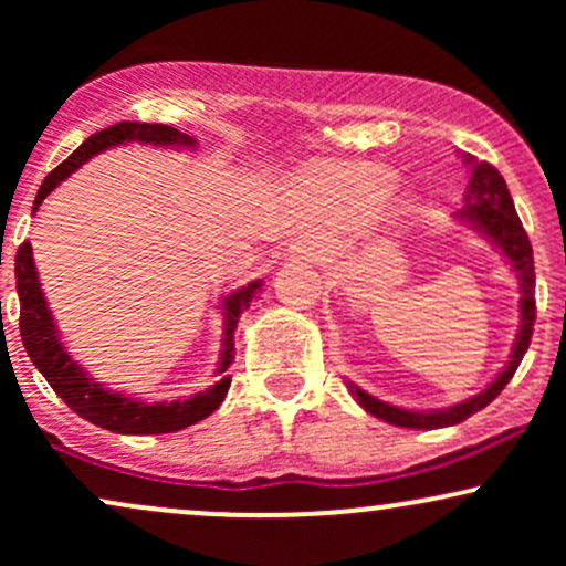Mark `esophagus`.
Wrapping results in <instances>:
<instances>
[{"label":"esophagus","mask_w":566,"mask_h":566,"mask_svg":"<svg viewBox=\"0 0 566 566\" xmlns=\"http://www.w3.org/2000/svg\"><path fill=\"white\" fill-rule=\"evenodd\" d=\"M290 252L295 258H301V261H319L322 244L314 242V239H297V242H292Z\"/></svg>","instance_id":"obj_1"}]
</instances>
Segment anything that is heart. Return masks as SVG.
Listing matches in <instances>:
<instances>
[{
    "mask_svg": "<svg viewBox=\"0 0 566 566\" xmlns=\"http://www.w3.org/2000/svg\"><path fill=\"white\" fill-rule=\"evenodd\" d=\"M396 175L382 165H329L308 175L305 186L337 216H365L391 193Z\"/></svg>",
    "mask_w": 566,
    "mask_h": 566,
    "instance_id": "1",
    "label": "heart"
}]
</instances>
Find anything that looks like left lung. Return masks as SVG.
I'll list each match as a JSON object with an SVG mask.
<instances>
[{
	"instance_id": "obj_1",
	"label": "left lung",
	"mask_w": 566,
	"mask_h": 566,
	"mask_svg": "<svg viewBox=\"0 0 566 566\" xmlns=\"http://www.w3.org/2000/svg\"><path fill=\"white\" fill-rule=\"evenodd\" d=\"M465 165L471 167V180L469 191H465V207L458 210L460 223L471 226L473 231H479L486 242H492L500 250V255L511 263V271L516 274L518 282V314H522V324H518V335L513 340L511 359L509 365L497 373V378L479 391L471 399L458 401V405L444 407V409H405L394 407L388 401L375 399L373 394L361 391L359 386L348 382V391L354 394V399L359 401L361 409H367L375 418L386 420L391 426L401 428H423V431H431V428H447L463 423L465 418H471L473 412L484 409L495 396L509 386V380L516 373V367L522 365L524 354H527L530 340H532V324H535V258H532V244L527 231H524L522 220L516 216V207H513V199L509 193V186H505L503 175H500L490 161H476L465 154Z\"/></svg>"
}]
</instances>
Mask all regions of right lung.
<instances>
[{
    "instance_id": "obj_1",
    "label": "right lung",
    "mask_w": 566,
    "mask_h": 566,
    "mask_svg": "<svg viewBox=\"0 0 566 566\" xmlns=\"http://www.w3.org/2000/svg\"><path fill=\"white\" fill-rule=\"evenodd\" d=\"M122 143H143V146L148 143V146L159 148H193L197 146V138H191V135L180 133V129L170 125H146V122H119V125L101 129V133L90 135L63 165H57L44 178V184L39 186L34 210L31 212H36L39 205L48 199V193L61 186L71 172L80 170L84 161H90L95 154L106 151V148L122 146ZM15 287L18 297H21V337L25 354L31 356L34 367L44 375V380L53 386V391L80 418L90 420L93 426H101L114 433H129V437H151V433H175L180 428L199 423L207 415L216 412L220 401L226 399L231 386V378L226 375V369L233 361V329H237L242 311L250 308L252 297L263 290V279L247 282L244 287L233 290L220 303V308H223V348H220V361L216 369V386L188 396V399L175 401H143L135 399V396L112 391L108 386L97 382L93 375L84 373L80 361L71 359L66 346L61 343L53 311H50L48 301H44L31 242H23L18 247Z\"/></svg>"
}]
</instances>
